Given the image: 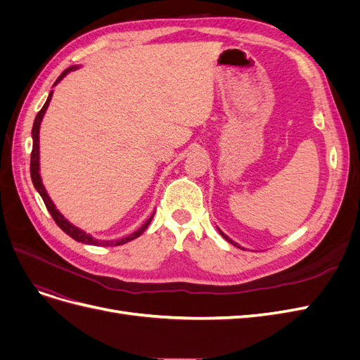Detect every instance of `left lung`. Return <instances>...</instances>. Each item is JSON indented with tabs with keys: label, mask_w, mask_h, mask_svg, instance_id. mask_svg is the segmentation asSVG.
<instances>
[{
	"label": "left lung",
	"mask_w": 360,
	"mask_h": 360,
	"mask_svg": "<svg viewBox=\"0 0 360 360\" xmlns=\"http://www.w3.org/2000/svg\"><path fill=\"white\" fill-rule=\"evenodd\" d=\"M219 233H221V234H222V236H224V238H225V240H228V242H231V243H233V245H236V246H237V243H234V242H233V240H231V238H230V237H226V236H225V234H224V233H222V231H219Z\"/></svg>",
	"instance_id": "8db88e82"
}]
</instances>
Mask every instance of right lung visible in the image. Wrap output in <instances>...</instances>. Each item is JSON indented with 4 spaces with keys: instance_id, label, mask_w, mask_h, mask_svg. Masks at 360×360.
<instances>
[{
    "instance_id": "obj_1",
    "label": "right lung",
    "mask_w": 360,
    "mask_h": 360,
    "mask_svg": "<svg viewBox=\"0 0 360 360\" xmlns=\"http://www.w3.org/2000/svg\"><path fill=\"white\" fill-rule=\"evenodd\" d=\"M70 70H73V68H70V69H68V70H64L60 76H58V79L56 81V84L57 82H60L64 76H66ZM53 84V85H56ZM51 97H52V91L49 93V96H48V101L45 102V105H43V108L41 110L37 112V115H36V120H34V124H32V150H31V162H30V172H31V180H32V184H34V188L37 189V192L40 193V197H41V200H43V202H45V205H46V209H48V212L51 213V216H52V219L56 221V224L61 228V230L66 233L68 236H70L72 238H75L76 242H82V243H86V245H106V246H118V245H123V243H127V242H130V240H134V238H136L138 236H141L143 234L146 230H147V226L150 225V222H151V216L150 219L139 228V230H136L134 234H130V236H127V237H123L122 240H112V242H99V240H96V238H93L91 236H89V234H85L82 230H79L78 226H75V225H72L68 219H64V216L56 209V205H53V202L51 201V198L48 197V193H46V191H45V188H43V183H41V179H40V174H39V129H40V122H41V118H43V114H45V111L48 110V105H49V102H51Z\"/></svg>"
}]
</instances>
